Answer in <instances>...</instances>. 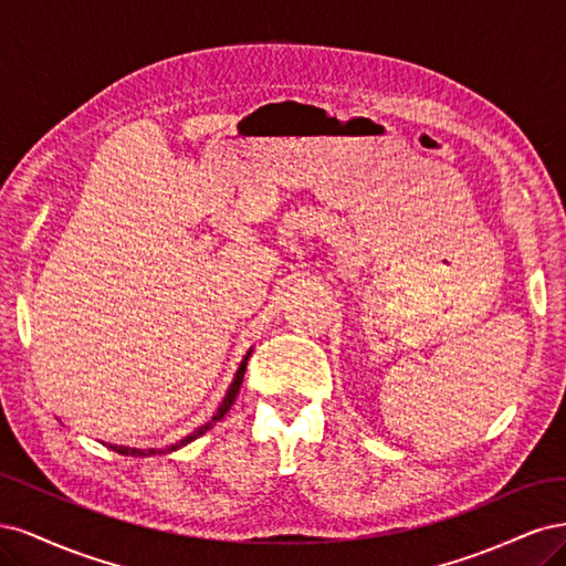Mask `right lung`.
I'll use <instances>...</instances> for the list:
<instances>
[{
	"label": "right lung",
	"mask_w": 566,
	"mask_h": 566,
	"mask_svg": "<svg viewBox=\"0 0 566 566\" xmlns=\"http://www.w3.org/2000/svg\"><path fill=\"white\" fill-rule=\"evenodd\" d=\"M248 358H250V354L243 358V364H241V368H238V373H235V380L231 382V389L227 391V397H224V401H221V406L217 408V413L212 416V420L208 422V424H202V427H198V430L193 432V434H188L186 439H181L179 443H175V447H167V449H129V447H111L113 451H117L119 455H132V458H148V455H156V453H169V451H177V449H181V447H186L188 441H193L196 437H200V434H205L210 430L212 424H217L221 418L227 416V410L231 408V403L235 401V394H238V389H241V385H243V375H245V366H248Z\"/></svg>",
	"instance_id": "1"
}]
</instances>
